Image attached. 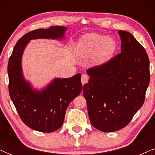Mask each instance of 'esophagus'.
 <instances>
[{"instance_id":"obj_1","label":"esophagus","mask_w":155,"mask_h":155,"mask_svg":"<svg viewBox=\"0 0 155 155\" xmlns=\"http://www.w3.org/2000/svg\"><path fill=\"white\" fill-rule=\"evenodd\" d=\"M88 80H89V77L88 76L86 75V74H83V75L81 76V83H82V84H84L87 83Z\"/></svg>"}]
</instances>
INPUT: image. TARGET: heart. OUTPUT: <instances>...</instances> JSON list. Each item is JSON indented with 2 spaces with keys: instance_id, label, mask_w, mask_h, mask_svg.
<instances>
[{
  "instance_id": "1",
  "label": "heart",
  "mask_w": 155,
  "mask_h": 155,
  "mask_svg": "<svg viewBox=\"0 0 155 155\" xmlns=\"http://www.w3.org/2000/svg\"><path fill=\"white\" fill-rule=\"evenodd\" d=\"M79 47L84 57H94L96 63L103 64L111 59L117 49V43L111 37L97 33H88L81 38Z\"/></svg>"
}]
</instances>
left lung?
<instances>
[{
  "instance_id": "left-lung-1",
  "label": "left lung",
  "mask_w": 155,
  "mask_h": 155,
  "mask_svg": "<svg viewBox=\"0 0 155 155\" xmlns=\"http://www.w3.org/2000/svg\"><path fill=\"white\" fill-rule=\"evenodd\" d=\"M121 53L107 63L89 68L84 85L88 115L94 127L114 132L127 126L145 100L149 84V60L144 48L124 31H119Z\"/></svg>"
}]
</instances>
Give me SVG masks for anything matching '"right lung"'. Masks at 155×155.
<instances>
[{
	"label": "right lung",
	"mask_w": 155,
	"mask_h": 155,
	"mask_svg": "<svg viewBox=\"0 0 155 155\" xmlns=\"http://www.w3.org/2000/svg\"><path fill=\"white\" fill-rule=\"evenodd\" d=\"M67 28L51 26L37 29L19 38L8 60V91L22 122L43 133H52L63 125L70 103L82 90L81 74L71 78H55L46 87L36 90L23 76L22 58L32 39H63Z\"/></svg>",
	"instance_id": "add662e5"
}]
</instances>
